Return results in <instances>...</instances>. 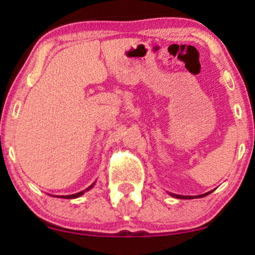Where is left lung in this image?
I'll return each mask as SVG.
<instances>
[{
  "mask_svg": "<svg viewBox=\"0 0 255 255\" xmlns=\"http://www.w3.org/2000/svg\"><path fill=\"white\" fill-rule=\"evenodd\" d=\"M210 193H207V194H203V195H200V196L197 197H204L207 196V195H209ZM173 197H176V198H186V200H190V198H194V196H181V195H175V194H172Z\"/></svg>",
  "mask_w": 255,
  "mask_h": 255,
  "instance_id": "left-lung-1",
  "label": "left lung"
}]
</instances>
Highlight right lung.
<instances>
[{
  "label": "right lung",
  "instance_id": "1",
  "mask_svg": "<svg viewBox=\"0 0 255 255\" xmlns=\"http://www.w3.org/2000/svg\"><path fill=\"white\" fill-rule=\"evenodd\" d=\"M94 186V183L92 184V186H89L88 188H87V189L85 190V191H87V190H89L90 188H92ZM85 191H80V193H78V194H74V195H68V196H59V197H62V198H75V197H79V196H81V195L85 193Z\"/></svg>",
  "mask_w": 255,
  "mask_h": 255
}]
</instances>
